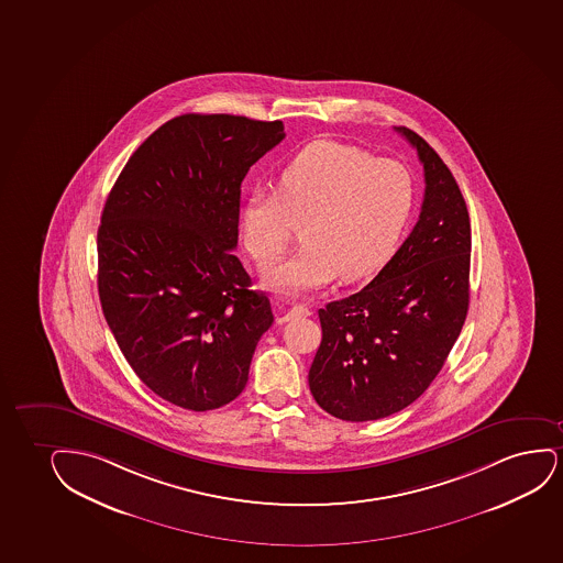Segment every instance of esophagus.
<instances>
[{
    "label": "esophagus",
    "mask_w": 563,
    "mask_h": 563,
    "mask_svg": "<svg viewBox=\"0 0 563 563\" xmlns=\"http://www.w3.org/2000/svg\"><path fill=\"white\" fill-rule=\"evenodd\" d=\"M310 308L305 307V305H295V307L289 308L287 312H284L282 316V321L297 320V318H307L310 316Z\"/></svg>",
    "instance_id": "obj_1"
}]
</instances>
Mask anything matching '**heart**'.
I'll return each mask as SVG.
<instances>
[{
    "instance_id": "1",
    "label": "heart",
    "mask_w": 563,
    "mask_h": 563,
    "mask_svg": "<svg viewBox=\"0 0 563 563\" xmlns=\"http://www.w3.org/2000/svg\"><path fill=\"white\" fill-rule=\"evenodd\" d=\"M413 203V186L396 162L375 159L349 144L313 143L279 173L276 192L255 190L240 228L258 266L274 263L295 238V255L272 264L264 285L299 297L331 284L367 276L385 263Z\"/></svg>"
}]
</instances>
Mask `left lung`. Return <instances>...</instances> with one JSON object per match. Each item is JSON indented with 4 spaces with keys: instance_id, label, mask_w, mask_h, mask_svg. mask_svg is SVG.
Wrapping results in <instances>:
<instances>
[{
    "instance_id": "left-lung-1",
    "label": "left lung",
    "mask_w": 563,
    "mask_h": 563,
    "mask_svg": "<svg viewBox=\"0 0 563 563\" xmlns=\"http://www.w3.org/2000/svg\"><path fill=\"white\" fill-rule=\"evenodd\" d=\"M424 167V200L406 242L362 291L320 308L321 344L308 373L318 406L350 422L411 406L461 335L470 300V217L435 150L407 128Z\"/></svg>"
}]
</instances>
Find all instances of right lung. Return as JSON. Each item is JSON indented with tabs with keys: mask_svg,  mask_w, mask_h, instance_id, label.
I'll use <instances>...</instances> for the list:
<instances>
[{
	"mask_svg": "<svg viewBox=\"0 0 563 563\" xmlns=\"http://www.w3.org/2000/svg\"><path fill=\"white\" fill-rule=\"evenodd\" d=\"M282 121L185 114L144 141L100 217L99 297L150 390L190 411L227 406L274 321L234 255L242 180L284 141Z\"/></svg>",
	"mask_w": 563,
	"mask_h": 563,
	"instance_id": "right-lung-1",
	"label": "right lung"
}]
</instances>
